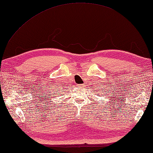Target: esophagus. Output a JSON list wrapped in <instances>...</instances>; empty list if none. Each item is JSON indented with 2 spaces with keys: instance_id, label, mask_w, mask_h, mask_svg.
Segmentation results:
<instances>
[{
  "instance_id": "1",
  "label": "esophagus",
  "mask_w": 153,
  "mask_h": 153,
  "mask_svg": "<svg viewBox=\"0 0 153 153\" xmlns=\"http://www.w3.org/2000/svg\"><path fill=\"white\" fill-rule=\"evenodd\" d=\"M83 84H80L79 85V87H80V88H82L83 87Z\"/></svg>"
}]
</instances>
